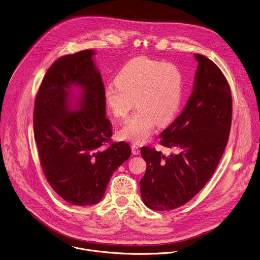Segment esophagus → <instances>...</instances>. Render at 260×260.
Listing matches in <instances>:
<instances>
[{
	"instance_id": "obj_1",
	"label": "esophagus",
	"mask_w": 260,
	"mask_h": 260,
	"mask_svg": "<svg viewBox=\"0 0 260 260\" xmlns=\"http://www.w3.org/2000/svg\"><path fill=\"white\" fill-rule=\"evenodd\" d=\"M140 147L138 146V145H136V144H134V145H132V153L134 154V155H139L140 154Z\"/></svg>"
}]
</instances>
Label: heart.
<instances>
[{"label": "heart", "instance_id": "heart-1", "mask_svg": "<svg viewBox=\"0 0 260 260\" xmlns=\"http://www.w3.org/2000/svg\"><path fill=\"white\" fill-rule=\"evenodd\" d=\"M184 94V76L178 65L145 56L128 61L115 82L104 89V103L118 119L138 111L120 128V139L142 144L153 135L156 123L169 124L178 114Z\"/></svg>", "mask_w": 260, "mask_h": 260}]
</instances>
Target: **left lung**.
<instances>
[{
	"label": "left lung",
	"instance_id": "left-lung-1",
	"mask_svg": "<svg viewBox=\"0 0 260 260\" xmlns=\"http://www.w3.org/2000/svg\"><path fill=\"white\" fill-rule=\"evenodd\" d=\"M194 56L198 61L194 90L182 113L159 135V144L178 153L166 156L152 147L141 150L147 162L141 194L152 210H174L197 195L214 174L229 139V83L213 61Z\"/></svg>",
	"mask_w": 260,
	"mask_h": 260
}]
</instances>
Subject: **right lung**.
I'll use <instances>...</instances> for the list:
<instances>
[{"instance_id":"1","label":"right lung","mask_w":260,"mask_h":260,"mask_svg":"<svg viewBox=\"0 0 260 260\" xmlns=\"http://www.w3.org/2000/svg\"><path fill=\"white\" fill-rule=\"evenodd\" d=\"M92 50L67 54L47 70L34 104V138L40 165L53 190L73 205L104 197L113 172L131 156L124 142H112L104 85ZM82 87L78 112L69 107L71 85Z\"/></svg>"}]
</instances>
